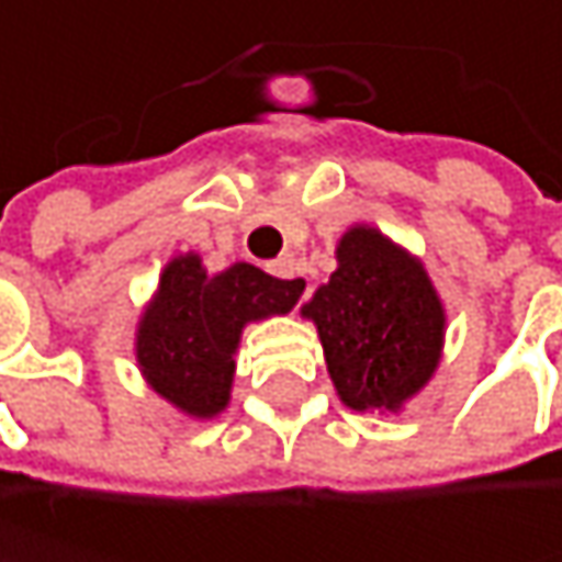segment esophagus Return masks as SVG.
<instances>
[{"label": "esophagus", "mask_w": 562, "mask_h": 562, "mask_svg": "<svg viewBox=\"0 0 562 562\" xmlns=\"http://www.w3.org/2000/svg\"><path fill=\"white\" fill-rule=\"evenodd\" d=\"M268 271H271L274 278H281V281H291V284L297 288V294H307V278H304V268H301V261H297L294 255H284V258L271 261Z\"/></svg>", "instance_id": "1"}]
</instances>
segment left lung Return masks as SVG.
Returning a JSON list of instances; mask_svg holds the SVG:
<instances>
[{"label": "left lung", "mask_w": 562, "mask_h": 562, "mask_svg": "<svg viewBox=\"0 0 562 562\" xmlns=\"http://www.w3.org/2000/svg\"><path fill=\"white\" fill-rule=\"evenodd\" d=\"M334 258L301 317L317 327L344 407L401 414L440 368L447 307L424 261L374 225H350Z\"/></svg>", "instance_id": "1"}]
</instances>
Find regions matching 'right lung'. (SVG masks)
I'll return each mask as SVG.
<instances>
[{
  "instance_id": "1",
  "label": "right lung",
  "mask_w": 562,
  "mask_h": 562,
  "mask_svg": "<svg viewBox=\"0 0 562 562\" xmlns=\"http://www.w3.org/2000/svg\"><path fill=\"white\" fill-rule=\"evenodd\" d=\"M291 281L248 261L207 274L198 251L168 258L135 324V364L145 384L178 414L215 420L232 404L235 355L248 324L291 314Z\"/></svg>"
}]
</instances>
